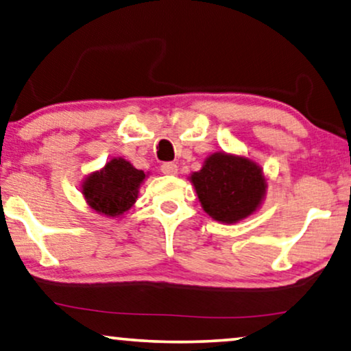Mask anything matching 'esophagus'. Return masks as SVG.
I'll use <instances>...</instances> for the list:
<instances>
[{
	"label": "esophagus",
	"instance_id": "esophagus-1",
	"mask_svg": "<svg viewBox=\"0 0 351 351\" xmlns=\"http://www.w3.org/2000/svg\"><path fill=\"white\" fill-rule=\"evenodd\" d=\"M160 171L164 175H176L178 173V165L175 162H165V164L160 165Z\"/></svg>",
	"mask_w": 351,
	"mask_h": 351
}]
</instances>
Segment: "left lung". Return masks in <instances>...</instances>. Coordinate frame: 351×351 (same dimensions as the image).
I'll return each instance as SVG.
<instances>
[{
	"label": "left lung",
	"mask_w": 351,
	"mask_h": 351,
	"mask_svg": "<svg viewBox=\"0 0 351 351\" xmlns=\"http://www.w3.org/2000/svg\"><path fill=\"white\" fill-rule=\"evenodd\" d=\"M191 181L202 206L214 221L234 223L257 211L266 192L260 167L243 156L214 153Z\"/></svg>",
	"instance_id": "left-lung-1"
}]
</instances>
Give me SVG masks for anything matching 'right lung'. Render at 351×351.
I'll use <instances>...</instances> for the list:
<instances>
[{"mask_svg": "<svg viewBox=\"0 0 351 351\" xmlns=\"http://www.w3.org/2000/svg\"><path fill=\"white\" fill-rule=\"evenodd\" d=\"M145 178L143 170H137L123 158H114L101 171H94L83 181L82 192L94 211L117 217L137 200Z\"/></svg>", "mask_w": 351, "mask_h": 351, "instance_id": "obj_1", "label": "right lung"}]
</instances>
